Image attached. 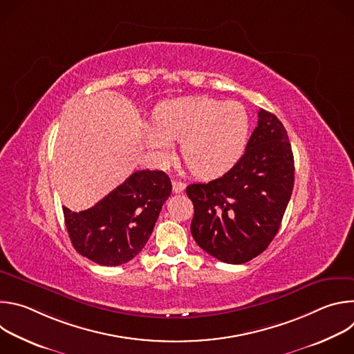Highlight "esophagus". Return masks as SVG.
Masks as SVG:
<instances>
[{"mask_svg": "<svg viewBox=\"0 0 354 354\" xmlns=\"http://www.w3.org/2000/svg\"><path fill=\"white\" fill-rule=\"evenodd\" d=\"M186 185L183 182H179V180H174L172 182V190L174 193H182L185 190Z\"/></svg>", "mask_w": 354, "mask_h": 354, "instance_id": "esophagus-1", "label": "esophagus"}]
</instances>
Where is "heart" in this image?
I'll list each match as a JSON object with an SVG mask.
<instances>
[{
	"label": "heart",
	"mask_w": 354,
	"mask_h": 354,
	"mask_svg": "<svg viewBox=\"0 0 354 354\" xmlns=\"http://www.w3.org/2000/svg\"><path fill=\"white\" fill-rule=\"evenodd\" d=\"M249 115L234 100L190 96L167 100L156 112L145 141L160 158L168 160L175 142L193 175L214 179L227 174L242 157L249 137Z\"/></svg>",
	"instance_id": "obj_1"
}]
</instances>
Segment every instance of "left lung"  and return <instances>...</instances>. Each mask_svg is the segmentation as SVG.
<instances>
[{"instance_id":"obj_1","label":"left lung","mask_w":354,"mask_h":354,"mask_svg":"<svg viewBox=\"0 0 354 354\" xmlns=\"http://www.w3.org/2000/svg\"><path fill=\"white\" fill-rule=\"evenodd\" d=\"M243 156L221 178L193 183L190 231L216 259L241 265L257 258L277 234L294 186V157L283 123L261 109Z\"/></svg>"}]
</instances>
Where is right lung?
Here are the masks:
<instances>
[{"mask_svg":"<svg viewBox=\"0 0 354 354\" xmlns=\"http://www.w3.org/2000/svg\"><path fill=\"white\" fill-rule=\"evenodd\" d=\"M171 190L165 172L142 169L88 210L63 207L73 246L97 265L127 263L147 243Z\"/></svg>","mask_w":354,"mask_h":354,"instance_id":"right-lung-1","label":"right lung"}]
</instances>
